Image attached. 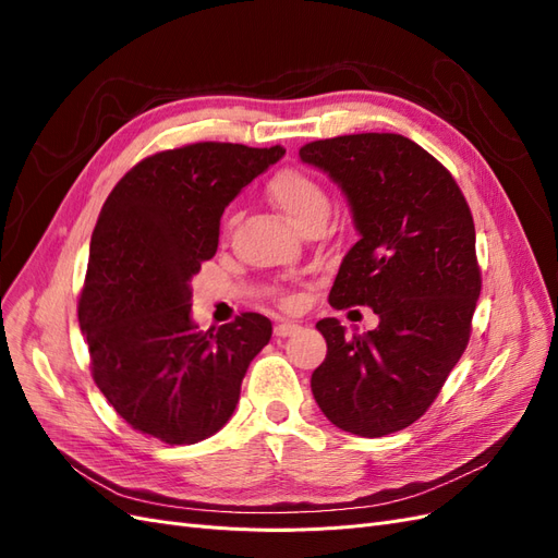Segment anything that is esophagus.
I'll list each match as a JSON object with an SVG mask.
<instances>
[{
    "label": "esophagus",
    "mask_w": 558,
    "mask_h": 558,
    "mask_svg": "<svg viewBox=\"0 0 558 558\" xmlns=\"http://www.w3.org/2000/svg\"><path fill=\"white\" fill-rule=\"evenodd\" d=\"M300 330L298 324H293V320H279V324L275 326V335L277 337H291Z\"/></svg>",
    "instance_id": "1"
}]
</instances>
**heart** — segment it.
Here are the masks:
<instances>
[{
  "mask_svg": "<svg viewBox=\"0 0 558 558\" xmlns=\"http://www.w3.org/2000/svg\"><path fill=\"white\" fill-rule=\"evenodd\" d=\"M267 197L275 202V205L291 218V223L300 230H305L312 223H324L330 211V195L324 189L316 177H312L305 170H293V167H286V170L275 172L269 177L267 185ZM234 226V216L228 214L223 218V232H230ZM286 302H291L286 298Z\"/></svg>",
  "mask_w": 558,
  "mask_h": 558,
  "instance_id": "heart-1",
  "label": "heart"
}]
</instances>
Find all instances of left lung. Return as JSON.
<instances>
[{
  "label": "left lung",
  "mask_w": 558,
  "mask_h": 558,
  "mask_svg": "<svg viewBox=\"0 0 558 558\" xmlns=\"http://www.w3.org/2000/svg\"><path fill=\"white\" fill-rule=\"evenodd\" d=\"M300 158L342 185L361 232L328 302L379 314L351 340L337 318L318 320L328 353L312 393L347 433L402 430L426 414L470 340L482 291L470 207L447 167L402 134L316 140Z\"/></svg>",
  "instance_id": "left-lung-1"
}]
</instances>
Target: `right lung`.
<instances>
[{
  "mask_svg": "<svg viewBox=\"0 0 558 558\" xmlns=\"http://www.w3.org/2000/svg\"><path fill=\"white\" fill-rule=\"evenodd\" d=\"M283 154L279 144H185L140 160L109 193L93 230L78 326L97 388L134 430L195 445L238 408L272 324L244 312L197 330L191 279L214 258L228 202Z\"/></svg>",
  "mask_w": 558,
  "mask_h": 558,
  "instance_id": "obj_1",
  "label": "right lung"
}]
</instances>
